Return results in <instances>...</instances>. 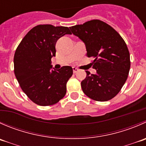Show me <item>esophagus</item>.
Here are the masks:
<instances>
[{
  "label": "esophagus",
  "mask_w": 146,
  "mask_h": 146,
  "mask_svg": "<svg viewBox=\"0 0 146 146\" xmlns=\"http://www.w3.org/2000/svg\"><path fill=\"white\" fill-rule=\"evenodd\" d=\"M78 68H75V67H73V73H77L78 71Z\"/></svg>",
  "instance_id": "34e87169"
}]
</instances>
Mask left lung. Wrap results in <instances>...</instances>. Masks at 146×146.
Returning <instances> with one entry per match:
<instances>
[{
  "label": "left lung",
  "instance_id": "8db88e82",
  "mask_svg": "<svg viewBox=\"0 0 146 146\" xmlns=\"http://www.w3.org/2000/svg\"><path fill=\"white\" fill-rule=\"evenodd\" d=\"M73 35L84 42L96 74L86 71L81 82L83 93L96 101H107L120 92L131 68L130 53L120 34L106 23L92 20L70 27Z\"/></svg>",
  "mask_w": 146,
  "mask_h": 146
}]
</instances>
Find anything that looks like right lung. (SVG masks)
<instances>
[{
	"instance_id": "1",
	"label": "right lung",
	"mask_w": 146,
	"mask_h": 146,
	"mask_svg": "<svg viewBox=\"0 0 146 146\" xmlns=\"http://www.w3.org/2000/svg\"><path fill=\"white\" fill-rule=\"evenodd\" d=\"M71 34L68 27L38 25L22 39L14 55V73L23 91L35 104L54 105L66 93V84L73 75L70 66L52 70L57 40Z\"/></svg>"
}]
</instances>
